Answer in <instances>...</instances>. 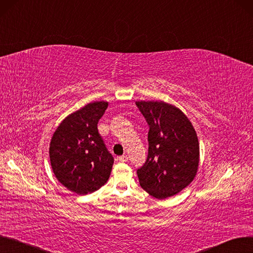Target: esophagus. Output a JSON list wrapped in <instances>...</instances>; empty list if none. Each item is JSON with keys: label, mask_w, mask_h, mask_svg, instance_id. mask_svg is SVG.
I'll return each mask as SVG.
<instances>
[{"label": "esophagus", "mask_w": 253, "mask_h": 253, "mask_svg": "<svg viewBox=\"0 0 253 253\" xmlns=\"http://www.w3.org/2000/svg\"><path fill=\"white\" fill-rule=\"evenodd\" d=\"M128 160V158H127V156L126 155H124V156H120V157H118V161L119 162H126Z\"/></svg>", "instance_id": "obj_1"}]
</instances>
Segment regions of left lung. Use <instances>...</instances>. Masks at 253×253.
<instances>
[{"instance_id": "8db88e82", "label": "left lung", "mask_w": 253, "mask_h": 253, "mask_svg": "<svg viewBox=\"0 0 253 253\" xmlns=\"http://www.w3.org/2000/svg\"><path fill=\"white\" fill-rule=\"evenodd\" d=\"M149 126L148 155L137 175L158 199L173 196L194 179L199 163L195 129L181 111L164 102H136Z\"/></svg>"}]
</instances>
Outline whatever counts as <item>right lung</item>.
Segmentation results:
<instances>
[{
    "label": "right lung",
    "instance_id": "1",
    "mask_svg": "<svg viewBox=\"0 0 253 253\" xmlns=\"http://www.w3.org/2000/svg\"><path fill=\"white\" fill-rule=\"evenodd\" d=\"M107 102L90 103L68 115L49 144V160L57 179L69 191L85 195L104 186L114 159L97 129Z\"/></svg>",
    "mask_w": 253,
    "mask_h": 253
}]
</instances>
